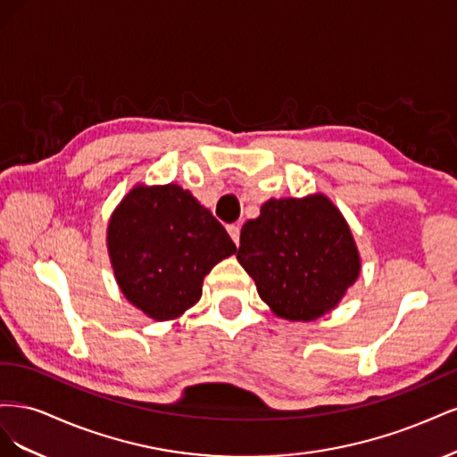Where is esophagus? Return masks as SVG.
I'll return each mask as SVG.
<instances>
[{
	"label": "esophagus",
	"mask_w": 457,
	"mask_h": 457,
	"mask_svg": "<svg viewBox=\"0 0 457 457\" xmlns=\"http://www.w3.org/2000/svg\"><path fill=\"white\" fill-rule=\"evenodd\" d=\"M227 230L230 234V238L234 240V244L238 245V242H240V225H228Z\"/></svg>",
	"instance_id": "obj_1"
}]
</instances>
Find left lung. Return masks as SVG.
<instances>
[{"label": "left lung", "mask_w": 457, "mask_h": 457, "mask_svg": "<svg viewBox=\"0 0 457 457\" xmlns=\"http://www.w3.org/2000/svg\"><path fill=\"white\" fill-rule=\"evenodd\" d=\"M237 259L259 297L287 320L331 311L361 272L351 228L322 195L262 204L242 227Z\"/></svg>", "instance_id": "1"}]
</instances>
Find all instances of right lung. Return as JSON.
<instances>
[{"label":"right lung","instance_id":"obj_1","mask_svg":"<svg viewBox=\"0 0 457 457\" xmlns=\"http://www.w3.org/2000/svg\"><path fill=\"white\" fill-rule=\"evenodd\" d=\"M116 280L154 320L183 314L202 297L204 276L237 252L225 227L177 185L137 187L108 225Z\"/></svg>","mask_w":457,"mask_h":457}]
</instances>
